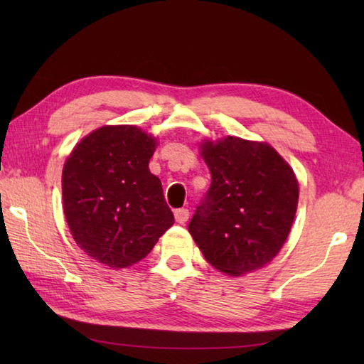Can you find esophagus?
Here are the masks:
<instances>
[{
	"label": "esophagus",
	"instance_id": "obj_1",
	"mask_svg": "<svg viewBox=\"0 0 364 364\" xmlns=\"http://www.w3.org/2000/svg\"><path fill=\"white\" fill-rule=\"evenodd\" d=\"M173 215H175L176 223H181V225H184V223H186L188 219H189V211L184 210V208H181V210H176L173 213Z\"/></svg>",
	"mask_w": 364,
	"mask_h": 364
}]
</instances>
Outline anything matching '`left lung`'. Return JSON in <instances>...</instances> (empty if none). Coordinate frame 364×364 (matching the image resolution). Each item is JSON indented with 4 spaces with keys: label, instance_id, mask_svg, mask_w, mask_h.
Segmentation results:
<instances>
[{
    "label": "left lung",
    "instance_id": "left-lung-1",
    "mask_svg": "<svg viewBox=\"0 0 364 364\" xmlns=\"http://www.w3.org/2000/svg\"><path fill=\"white\" fill-rule=\"evenodd\" d=\"M211 186L189 222L205 259L239 277L267 266L288 239L299 203L292 167L272 145L225 136L200 142Z\"/></svg>",
    "mask_w": 364,
    "mask_h": 364
}]
</instances>
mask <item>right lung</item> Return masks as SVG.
I'll use <instances>...</instances> for the list:
<instances>
[{"mask_svg": "<svg viewBox=\"0 0 364 364\" xmlns=\"http://www.w3.org/2000/svg\"><path fill=\"white\" fill-rule=\"evenodd\" d=\"M158 139L134 125H105L73 146L63 168V208L80 249L111 269L144 259L173 225L149 162Z\"/></svg>", "mask_w": 364, "mask_h": 364, "instance_id": "obj_1", "label": "right lung"}]
</instances>
